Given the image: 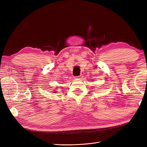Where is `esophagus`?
<instances>
[{
    "instance_id": "esophagus-1",
    "label": "esophagus",
    "mask_w": 147,
    "mask_h": 147,
    "mask_svg": "<svg viewBox=\"0 0 147 147\" xmlns=\"http://www.w3.org/2000/svg\"><path fill=\"white\" fill-rule=\"evenodd\" d=\"M74 78L75 79H80V76H74Z\"/></svg>"
}]
</instances>
